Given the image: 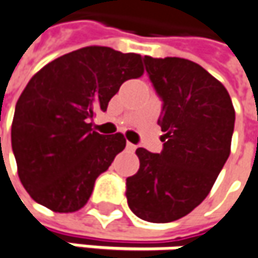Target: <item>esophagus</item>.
I'll return each instance as SVG.
<instances>
[{
  "mask_svg": "<svg viewBox=\"0 0 258 258\" xmlns=\"http://www.w3.org/2000/svg\"><path fill=\"white\" fill-rule=\"evenodd\" d=\"M127 150H128V152H134V150H136V144L127 142Z\"/></svg>",
  "mask_w": 258,
  "mask_h": 258,
  "instance_id": "1",
  "label": "esophagus"
}]
</instances>
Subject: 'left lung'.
<instances>
[{
	"label": "left lung",
	"instance_id": "8db88e82",
	"mask_svg": "<svg viewBox=\"0 0 258 258\" xmlns=\"http://www.w3.org/2000/svg\"><path fill=\"white\" fill-rule=\"evenodd\" d=\"M163 105V150H136L140 168L127 178V202L140 219L166 223L200 205L231 153L235 109L225 86L202 66L176 56H144Z\"/></svg>",
	"mask_w": 258,
	"mask_h": 258
}]
</instances>
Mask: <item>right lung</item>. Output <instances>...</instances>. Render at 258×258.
<instances>
[{
  "instance_id": "add662e5",
  "label": "right lung",
  "mask_w": 258,
  "mask_h": 258,
  "mask_svg": "<svg viewBox=\"0 0 258 258\" xmlns=\"http://www.w3.org/2000/svg\"><path fill=\"white\" fill-rule=\"evenodd\" d=\"M142 55L86 46L46 64L17 100L11 146L30 197L56 213L82 209L95 181L124 150L121 133L102 136L89 122L106 111L121 84L143 76Z\"/></svg>"
}]
</instances>
